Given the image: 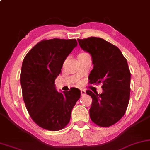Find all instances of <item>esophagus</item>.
Instances as JSON below:
<instances>
[{"label": "esophagus", "mask_w": 150, "mask_h": 150, "mask_svg": "<svg viewBox=\"0 0 150 150\" xmlns=\"http://www.w3.org/2000/svg\"><path fill=\"white\" fill-rule=\"evenodd\" d=\"M86 91H84V90H81V96H84V95H86Z\"/></svg>", "instance_id": "esophagus-1"}]
</instances>
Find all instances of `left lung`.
Segmentation results:
<instances>
[{"instance_id": "1", "label": "left lung", "mask_w": 150, "mask_h": 150, "mask_svg": "<svg viewBox=\"0 0 150 150\" xmlns=\"http://www.w3.org/2000/svg\"><path fill=\"white\" fill-rule=\"evenodd\" d=\"M77 41L93 59L89 82L102 83L101 94L86 91L93 99L90 117L99 126L109 127L122 118L128 105L131 74L127 60L118 47L101 38L90 37Z\"/></svg>"}]
</instances>
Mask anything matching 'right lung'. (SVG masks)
<instances>
[{
	"label": "right lung",
	"instance_id": "right-lung-1",
	"mask_svg": "<svg viewBox=\"0 0 150 150\" xmlns=\"http://www.w3.org/2000/svg\"><path fill=\"white\" fill-rule=\"evenodd\" d=\"M76 46L75 39L43 40L23 59L20 77L23 100L32 120L42 128L58 131L65 127L80 98L77 88L62 93L55 86L64 62Z\"/></svg>",
	"mask_w": 150,
	"mask_h": 150
}]
</instances>
